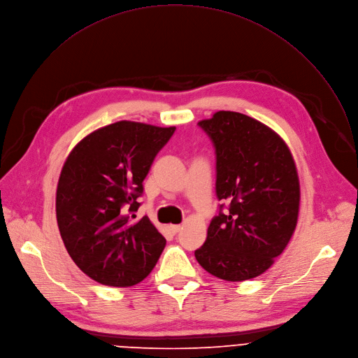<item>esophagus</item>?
Instances as JSON below:
<instances>
[{"instance_id": "obj_1", "label": "esophagus", "mask_w": 358, "mask_h": 358, "mask_svg": "<svg viewBox=\"0 0 358 358\" xmlns=\"http://www.w3.org/2000/svg\"><path fill=\"white\" fill-rule=\"evenodd\" d=\"M180 229H182V226H179V224H172V226H169V230L172 231V234H178V233L180 231Z\"/></svg>"}]
</instances>
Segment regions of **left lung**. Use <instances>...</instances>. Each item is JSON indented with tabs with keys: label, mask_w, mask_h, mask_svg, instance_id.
<instances>
[{
	"label": "left lung",
	"mask_w": 358,
	"mask_h": 358,
	"mask_svg": "<svg viewBox=\"0 0 358 358\" xmlns=\"http://www.w3.org/2000/svg\"><path fill=\"white\" fill-rule=\"evenodd\" d=\"M197 125L214 147L216 196L223 203L194 257L224 280L255 278L296 227L301 189L294 158L278 134L245 114L219 111Z\"/></svg>",
	"instance_id": "left-lung-1"
}]
</instances>
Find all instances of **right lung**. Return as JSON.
Wrapping results in <instances>:
<instances>
[{"label":"right lung","mask_w":358,"mask_h":358,"mask_svg":"<svg viewBox=\"0 0 358 358\" xmlns=\"http://www.w3.org/2000/svg\"><path fill=\"white\" fill-rule=\"evenodd\" d=\"M175 129L118 121L87 135L66 159L57 226L71 259L96 282L132 287L157 265L166 240L135 213L142 182Z\"/></svg>","instance_id":"obj_1"}]
</instances>
